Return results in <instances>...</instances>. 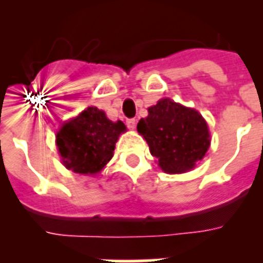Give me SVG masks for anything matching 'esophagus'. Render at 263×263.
<instances>
[{
  "label": "esophagus",
  "mask_w": 263,
  "mask_h": 263,
  "mask_svg": "<svg viewBox=\"0 0 263 263\" xmlns=\"http://www.w3.org/2000/svg\"><path fill=\"white\" fill-rule=\"evenodd\" d=\"M127 127L129 129H134L136 127V120L135 119H128L127 120Z\"/></svg>",
  "instance_id": "1"
}]
</instances>
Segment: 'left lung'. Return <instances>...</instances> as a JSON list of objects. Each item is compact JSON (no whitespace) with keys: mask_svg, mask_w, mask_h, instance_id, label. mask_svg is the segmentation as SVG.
Here are the masks:
<instances>
[{"mask_svg":"<svg viewBox=\"0 0 263 263\" xmlns=\"http://www.w3.org/2000/svg\"><path fill=\"white\" fill-rule=\"evenodd\" d=\"M138 132L147 142L150 153L166 173H183L195 166L210 144L208 124L194 109L172 99H161L140 119Z\"/></svg>","mask_w":263,"mask_h":263,"instance_id":"obj_1","label":"left lung"}]
</instances>
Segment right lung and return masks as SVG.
I'll return each mask as SVG.
<instances>
[{"instance_id":"obj_1","label":"right lung","mask_w":263,"mask_h":263,"mask_svg":"<svg viewBox=\"0 0 263 263\" xmlns=\"http://www.w3.org/2000/svg\"><path fill=\"white\" fill-rule=\"evenodd\" d=\"M127 129L113 123L98 107H87L57 132V147L64 165L76 173L94 175L111 160L115 144Z\"/></svg>"}]
</instances>
